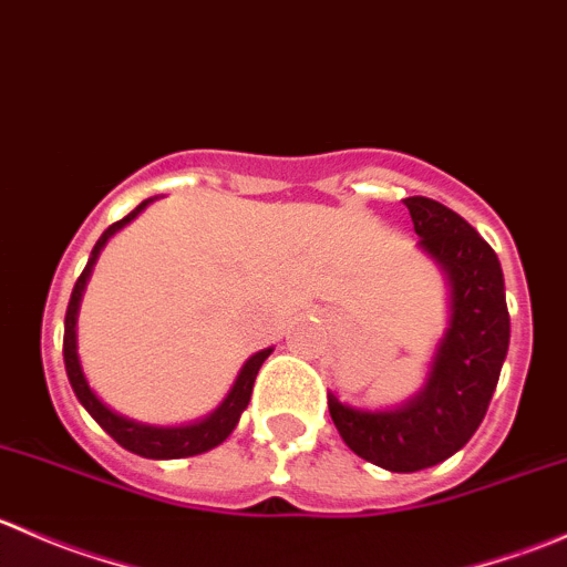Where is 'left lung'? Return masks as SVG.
I'll return each mask as SVG.
<instances>
[{"label":"left lung","mask_w":567,"mask_h":567,"mask_svg":"<svg viewBox=\"0 0 567 567\" xmlns=\"http://www.w3.org/2000/svg\"><path fill=\"white\" fill-rule=\"evenodd\" d=\"M420 247L447 271L450 329L425 390L394 411H359L329 398L342 442L390 472H420L455 455L483 422L511 346L505 277L496 251L463 216L431 197L403 199Z\"/></svg>","instance_id":"1"}]
</instances>
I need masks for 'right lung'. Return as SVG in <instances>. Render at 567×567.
<instances>
[{"label":"right lung","mask_w":567,"mask_h":567,"mask_svg":"<svg viewBox=\"0 0 567 567\" xmlns=\"http://www.w3.org/2000/svg\"><path fill=\"white\" fill-rule=\"evenodd\" d=\"M147 203H151V199H145L142 205H136V208L131 210L125 219L114 221L112 227H106L104 236H101L99 244L93 247V255H90V260H87V266H84L82 277H79L76 285H73L71 301H68L65 337H62V357H65L68 381H71L73 392H76L79 403H82L84 409L90 411V416H93V420L99 422L101 427H104L109 436H112L114 442L120 444V447H125L128 453L142 455V458H156V461L188 458V455L208 453L210 447H216V444H221L227 436H230L233 427L238 425V416H241V411L249 405L251 386H255V379H257V370H260V364L268 359L271 348H268V351L255 353V357H251L249 362L244 364L241 375L236 379V384H233V390L225 398V403H221L219 409H216L214 414L208 416V420L194 422V425H183V427L142 425V422L125 420V416L114 414L112 409H106V405L101 403L99 398H95V392L87 386V379H84L82 364H79V357H76L79 301H82V290H84V285H87L90 271H93V262L99 260V251L104 249V244L109 241V238H112L114 233L120 230V227L128 225V221L134 219V216L140 214V210L145 208Z\"/></svg>","instance_id":"obj_1"}]
</instances>
